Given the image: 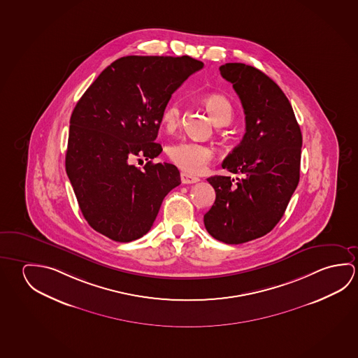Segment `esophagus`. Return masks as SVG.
Masks as SVG:
<instances>
[{
    "label": "esophagus",
    "mask_w": 358,
    "mask_h": 358,
    "mask_svg": "<svg viewBox=\"0 0 358 358\" xmlns=\"http://www.w3.org/2000/svg\"><path fill=\"white\" fill-rule=\"evenodd\" d=\"M199 181V177L191 176V175H188L186 172H182L181 173V182L185 183V185H191V183H196V182Z\"/></svg>",
    "instance_id": "esophagus-1"
}]
</instances>
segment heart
Returning a JSON list of instances; mask_svg holds the SVG:
<instances>
[{
	"instance_id": "b5f03b06",
	"label": "heart",
	"mask_w": 358,
	"mask_h": 358,
	"mask_svg": "<svg viewBox=\"0 0 358 358\" xmlns=\"http://www.w3.org/2000/svg\"><path fill=\"white\" fill-rule=\"evenodd\" d=\"M203 106L216 124H227L234 115V107L227 97L222 94H211L203 97ZM181 106L177 102H170L161 115V126L167 132H173L181 124ZM169 159L188 173H199L206 164L211 161L213 151L206 143L196 141L176 142L167 148Z\"/></svg>"
}]
</instances>
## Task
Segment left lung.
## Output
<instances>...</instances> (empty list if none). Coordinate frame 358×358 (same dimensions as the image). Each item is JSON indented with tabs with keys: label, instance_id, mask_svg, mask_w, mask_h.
I'll return each instance as SVG.
<instances>
[{
	"label": "left lung",
	"instance_id": "8db88e82",
	"mask_svg": "<svg viewBox=\"0 0 358 358\" xmlns=\"http://www.w3.org/2000/svg\"><path fill=\"white\" fill-rule=\"evenodd\" d=\"M246 115V134L222 162L241 178H207L216 199L203 216L216 240L238 245L267 235L280 222L299 181L302 134L292 106L278 85L245 64H226Z\"/></svg>",
	"mask_w": 358,
	"mask_h": 358
}]
</instances>
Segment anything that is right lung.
<instances>
[{"label": "right lung", "mask_w": 358, "mask_h": 358, "mask_svg": "<svg viewBox=\"0 0 358 358\" xmlns=\"http://www.w3.org/2000/svg\"><path fill=\"white\" fill-rule=\"evenodd\" d=\"M203 64L189 56H126L102 71L71 115L66 172L88 224L117 242L137 240L152 227L161 203L181 183L157 157L155 140L171 96Z\"/></svg>", "instance_id": "right-lung-1"}]
</instances>
